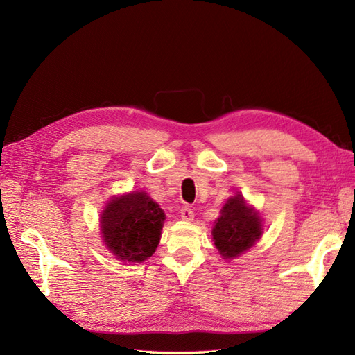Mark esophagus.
<instances>
[{"instance_id":"34e87169","label":"esophagus","mask_w":355,"mask_h":355,"mask_svg":"<svg viewBox=\"0 0 355 355\" xmlns=\"http://www.w3.org/2000/svg\"><path fill=\"white\" fill-rule=\"evenodd\" d=\"M180 218L184 219V220H192V219H194V211H192V209H189L188 206L187 207H182Z\"/></svg>"}]
</instances>
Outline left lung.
Returning a JSON list of instances; mask_svg holds the SVG:
<instances>
[{
    "label": "left lung",
    "instance_id": "left-lung-1",
    "mask_svg": "<svg viewBox=\"0 0 355 355\" xmlns=\"http://www.w3.org/2000/svg\"><path fill=\"white\" fill-rule=\"evenodd\" d=\"M262 235V219L245 204L243 196L228 198L214 222L211 237L223 259H234L247 252Z\"/></svg>",
    "mask_w": 355,
    "mask_h": 355
}]
</instances>
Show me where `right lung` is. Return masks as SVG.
I'll return each mask as SVG.
<instances>
[{
  "mask_svg": "<svg viewBox=\"0 0 355 355\" xmlns=\"http://www.w3.org/2000/svg\"><path fill=\"white\" fill-rule=\"evenodd\" d=\"M164 219V210L144 191L114 197L101 216L103 243L116 259L141 263L154 254Z\"/></svg>",
  "mask_w": 355,
  "mask_h": 355,
  "instance_id": "add662e5",
  "label": "right lung"
}]
</instances>
